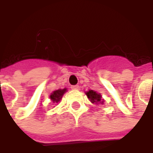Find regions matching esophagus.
<instances>
[{
	"label": "esophagus",
	"instance_id": "1",
	"mask_svg": "<svg viewBox=\"0 0 153 153\" xmlns=\"http://www.w3.org/2000/svg\"><path fill=\"white\" fill-rule=\"evenodd\" d=\"M71 88L73 90H79V85H73V86H71Z\"/></svg>",
	"mask_w": 153,
	"mask_h": 153
}]
</instances>
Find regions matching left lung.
I'll return each instance as SVG.
<instances>
[{
    "instance_id": "1",
    "label": "left lung",
    "mask_w": 153,
    "mask_h": 153,
    "mask_svg": "<svg viewBox=\"0 0 153 153\" xmlns=\"http://www.w3.org/2000/svg\"><path fill=\"white\" fill-rule=\"evenodd\" d=\"M86 95L93 103H102V104L103 103V100L102 99L101 94L97 93L93 90H89L88 93H86Z\"/></svg>"
}]
</instances>
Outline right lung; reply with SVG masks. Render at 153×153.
Listing matches in <instances>:
<instances>
[{"label":"right lung","mask_w":153,"mask_h":153,"mask_svg":"<svg viewBox=\"0 0 153 153\" xmlns=\"http://www.w3.org/2000/svg\"><path fill=\"white\" fill-rule=\"evenodd\" d=\"M66 92V88H64V89H59L54 91L53 93L51 94V99L53 102L57 103L58 102H60V100L61 99V97L64 95V93Z\"/></svg>","instance_id":"add662e5"}]
</instances>
